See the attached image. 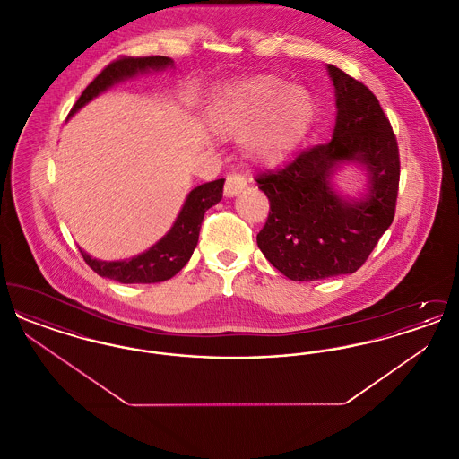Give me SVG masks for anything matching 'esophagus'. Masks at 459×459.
I'll return each mask as SVG.
<instances>
[{
    "label": "esophagus",
    "mask_w": 459,
    "mask_h": 459,
    "mask_svg": "<svg viewBox=\"0 0 459 459\" xmlns=\"http://www.w3.org/2000/svg\"><path fill=\"white\" fill-rule=\"evenodd\" d=\"M246 186H247V180L244 175L229 174L225 178L223 195L227 197L239 196L240 193L246 189Z\"/></svg>",
    "instance_id": "1"
}]
</instances>
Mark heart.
Returning a JSON list of instances; mask_svg holds the SVG:
<instances>
[{
  "mask_svg": "<svg viewBox=\"0 0 459 459\" xmlns=\"http://www.w3.org/2000/svg\"><path fill=\"white\" fill-rule=\"evenodd\" d=\"M204 118L221 137H240L246 156L279 165L296 153L316 120L313 94L277 75H253L213 91Z\"/></svg>",
  "mask_w": 459,
  "mask_h": 459,
  "instance_id": "heart-1",
  "label": "heart"
}]
</instances>
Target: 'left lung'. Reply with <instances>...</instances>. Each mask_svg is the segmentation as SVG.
Wrapping results in <instances>:
<instances>
[{
	"label": "left lung",
	"mask_w": 459,
	"mask_h": 459,
	"mask_svg": "<svg viewBox=\"0 0 459 459\" xmlns=\"http://www.w3.org/2000/svg\"><path fill=\"white\" fill-rule=\"evenodd\" d=\"M337 118L328 144L306 150L285 169L258 175L270 201L256 236L264 258L290 281L311 282L354 273L391 227L399 189V150L389 118L363 82L327 65ZM342 162L368 170L369 191L359 200L331 184Z\"/></svg>",
	"instance_id": "1"
}]
</instances>
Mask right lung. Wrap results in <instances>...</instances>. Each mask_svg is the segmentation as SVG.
I'll use <instances>...</instances> for the list:
<instances>
[{
	"label": "right lung",
	"instance_id": "1",
	"mask_svg": "<svg viewBox=\"0 0 459 459\" xmlns=\"http://www.w3.org/2000/svg\"><path fill=\"white\" fill-rule=\"evenodd\" d=\"M167 66H174V60L169 56H122L111 62L108 66L103 68V72L89 84L88 88L84 89L74 108L70 109L68 117H72L77 109L82 108L92 98L111 88L113 84L135 77L137 74H146L152 70L158 72ZM223 182L225 178H219L195 187L186 197L172 229L148 251L134 256L131 260L101 262L89 256L86 251L79 247L82 258L98 275L117 281L120 284H154L172 279L193 256V251L199 239L203 217L206 210L215 206L221 199Z\"/></svg>",
	"mask_w": 459,
	"mask_h": 459
}]
</instances>
